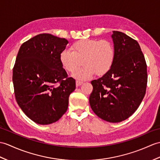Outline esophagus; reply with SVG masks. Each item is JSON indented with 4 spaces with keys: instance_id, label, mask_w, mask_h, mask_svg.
<instances>
[{
    "instance_id": "1",
    "label": "esophagus",
    "mask_w": 160,
    "mask_h": 160,
    "mask_svg": "<svg viewBox=\"0 0 160 160\" xmlns=\"http://www.w3.org/2000/svg\"><path fill=\"white\" fill-rule=\"evenodd\" d=\"M83 84V82L82 81H79V80H76V87H79L80 85H82Z\"/></svg>"
}]
</instances>
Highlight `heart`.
Masks as SVG:
<instances>
[{
    "mask_svg": "<svg viewBox=\"0 0 160 160\" xmlns=\"http://www.w3.org/2000/svg\"><path fill=\"white\" fill-rule=\"evenodd\" d=\"M71 51L62 50L59 55L61 64L67 71L74 73L84 63L82 68L75 73L78 78L86 80L93 76L105 75L112 68L116 52L113 43L108 40L82 39L74 42Z\"/></svg>",
    "mask_w": 160,
    "mask_h": 160,
    "instance_id": "obj_1",
    "label": "heart"
}]
</instances>
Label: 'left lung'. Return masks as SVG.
<instances>
[{
	"mask_svg": "<svg viewBox=\"0 0 160 160\" xmlns=\"http://www.w3.org/2000/svg\"><path fill=\"white\" fill-rule=\"evenodd\" d=\"M112 38L116 52L112 68L102 78L91 81L89 103L103 120L118 122L127 119L142 102L147 85L145 58L137 41L119 31Z\"/></svg>",
	"mask_w": 160,
	"mask_h": 160,
	"instance_id": "left-lung-1",
	"label": "left lung"
}]
</instances>
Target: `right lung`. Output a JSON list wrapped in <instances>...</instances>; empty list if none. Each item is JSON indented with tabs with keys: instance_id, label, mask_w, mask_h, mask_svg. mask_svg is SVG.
I'll use <instances>...</instances> for the list:
<instances>
[{
	"instance_id": "1",
	"label": "right lung",
	"mask_w": 160,
	"mask_h": 160,
	"mask_svg": "<svg viewBox=\"0 0 160 160\" xmlns=\"http://www.w3.org/2000/svg\"><path fill=\"white\" fill-rule=\"evenodd\" d=\"M68 41L42 33L22 44L13 69L16 102L36 123L57 121L68 108L76 80L68 77L59 60Z\"/></svg>"
}]
</instances>
